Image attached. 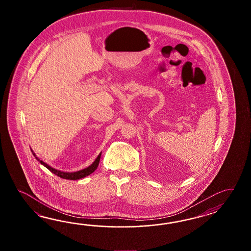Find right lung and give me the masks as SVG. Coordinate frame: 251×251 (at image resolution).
<instances>
[{
    "label": "right lung",
    "instance_id": "obj_1",
    "mask_svg": "<svg viewBox=\"0 0 251 251\" xmlns=\"http://www.w3.org/2000/svg\"><path fill=\"white\" fill-rule=\"evenodd\" d=\"M100 155H101V153L99 154L95 161H94L91 166H89L88 168H86L84 170H81V171H76V172H71V173H70V172H63V171H57V170L53 169L52 167L48 165L46 162H44L42 160H39L37 157H36V158H37V160H38L41 164L45 166L46 168H48L49 171H51V172H53V174H55L56 176H60V177H62V178H64V179L76 180V179L82 178V177H84V176H89L92 172H94V171H96L97 167L99 166L100 160Z\"/></svg>",
    "mask_w": 251,
    "mask_h": 251
}]
</instances>
